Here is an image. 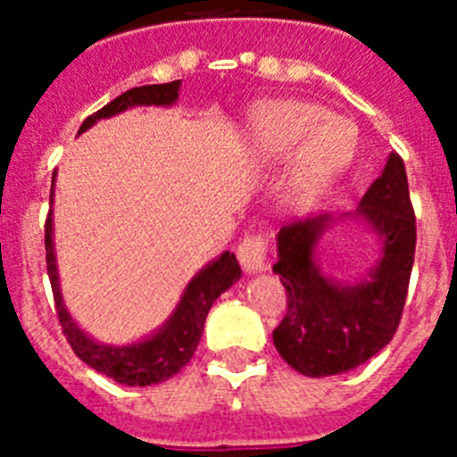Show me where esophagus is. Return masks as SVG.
I'll use <instances>...</instances> for the list:
<instances>
[{"mask_svg":"<svg viewBox=\"0 0 457 457\" xmlns=\"http://www.w3.org/2000/svg\"><path fill=\"white\" fill-rule=\"evenodd\" d=\"M237 261L247 272H263L268 268V240L261 233L245 236L237 247Z\"/></svg>","mask_w":457,"mask_h":457,"instance_id":"esophagus-1","label":"esophagus"}]
</instances>
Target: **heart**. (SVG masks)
Wrapping results in <instances>:
<instances>
[{"label": "heart", "mask_w": 457, "mask_h": 457, "mask_svg": "<svg viewBox=\"0 0 457 457\" xmlns=\"http://www.w3.org/2000/svg\"><path fill=\"white\" fill-rule=\"evenodd\" d=\"M253 141L265 160L281 162L297 153L293 192L313 199L348 167L354 130L348 120L302 100H277L253 114Z\"/></svg>", "instance_id": "b5f03b06"}]
</instances>
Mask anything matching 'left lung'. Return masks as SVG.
<instances>
[{"label":"left lung","instance_id":"obj_1","mask_svg":"<svg viewBox=\"0 0 457 457\" xmlns=\"http://www.w3.org/2000/svg\"><path fill=\"white\" fill-rule=\"evenodd\" d=\"M357 212L382 237V258L361 284H334L313 263V247L329 217L290 221L277 236L278 261L272 270L281 277L288 309L272 332L274 348L309 378L357 369L385 348L401 325L417 247V217L398 153H391Z\"/></svg>","mask_w":457,"mask_h":457}]
</instances>
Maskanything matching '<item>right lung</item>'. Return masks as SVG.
<instances>
[{
    "mask_svg": "<svg viewBox=\"0 0 457 457\" xmlns=\"http://www.w3.org/2000/svg\"><path fill=\"white\" fill-rule=\"evenodd\" d=\"M179 88L180 79L167 84H148V87L130 88L123 96L104 104L103 109H98L96 114L88 116L82 123V128H79V132L91 128L96 120L120 114V112H125L128 107H135V104H171L173 100L179 98ZM46 261L52 295H54L56 318H59L63 337L71 343L72 353L78 354L84 364L98 370V373H104L107 378L116 379L119 385L128 386L157 385V382L173 378L185 364H189V359L194 357V350H196L201 341V332H204L205 316H208L210 306L226 288H231L240 278V265L236 261V253L224 252L215 263H210L208 268L201 270L189 281L180 304L176 306L173 316L169 318L167 325L155 337L135 343V345L114 348V345H103V343L91 341L75 325V320L68 316L66 306H63L59 277H56L54 247H52V210L46 220Z\"/></svg>",
    "mask_w": 457,
    "mask_h": 457,
    "instance_id": "add662e5",
    "label": "right lung"
}]
</instances>
